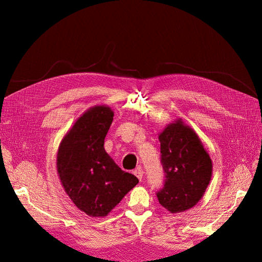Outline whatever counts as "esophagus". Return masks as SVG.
I'll return each instance as SVG.
<instances>
[{
    "mask_svg": "<svg viewBox=\"0 0 262 262\" xmlns=\"http://www.w3.org/2000/svg\"><path fill=\"white\" fill-rule=\"evenodd\" d=\"M143 173H144V172H143L142 168H138L134 171V174L138 178V180H140V181L143 179Z\"/></svg>",
    "mask_w": 262,
    "mask_h": 262,
    "instance_id": "1",
    "label": "esophagus"
}]
</instances>
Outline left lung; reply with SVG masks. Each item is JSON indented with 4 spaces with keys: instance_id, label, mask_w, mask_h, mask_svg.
<instances>
[{
    "instance_id": "obj_1",
    "label": "left lung",
    "mask_w": 262,
    "mask_h": 262,
    "mask_svg": "<svg viewBox=\"0 0 262 262\" xmlns=\"http://www.w3.org/2000/svg\"><path fill=\"white\" fill-rule=\"evenodd\" d=\"M164 187L157 193L159 203L172 214L196 206L213 174V162L197 133L181 118L159 134Z\"/></svg>"
}]
</instances>
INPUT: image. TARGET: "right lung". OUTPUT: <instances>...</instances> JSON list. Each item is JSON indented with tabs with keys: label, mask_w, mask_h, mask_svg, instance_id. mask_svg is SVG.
I'll list each match as a JSON object with an SVG mask.
<instances>
[{
	"label": "right lung",
	"mask_w": 262,
	"mask_h": 262,
	"mask_svg": "<svg viewBox=\"0 0 262 262\" xmlns=\"http://www.w3.org/2000/svg\"><path fill=\"white\" fill-rule=\"evenodd\" d=\"M113 119L108 105L89 108L63 136L57 151V173L65 192L91 217L107 216L138 183L104 149Z\"/></svg>",
	"instance_id": "add662e5"
}]
</instances>
